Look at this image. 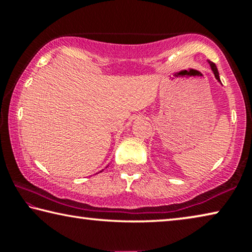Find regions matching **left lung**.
Instances as JSON below:
<instances>
[{
  "mask_svg": "<svg viewBox=\"0 0 252 252\" xmlns=\"http://www.w3.org/2000/svg\"><path fill=\"white\" fill-rule=\"evenodd\" d=\"M209 65H210V67H212V71H213L214 76H215V78L217 79V81H220V74H219V70H217V67H216V65H215V63L209 62Z\"/></svg>",
  "mask_w": 252,
  "mask_h": 252,
  "instance_id": "obj_1",
  "label": "left lung"
}]
</instances>
